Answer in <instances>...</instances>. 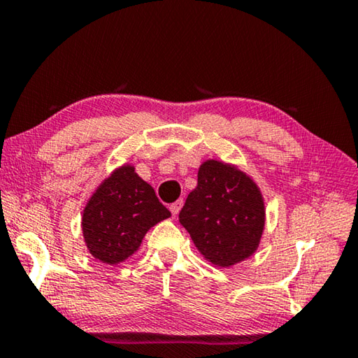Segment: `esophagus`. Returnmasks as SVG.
Wrapping results in <instances>:
<instances>
[{
	"mask_svg": "<svg viewBox=\"0 0 358 358\" xmlns=\"http://www.w3.org/2000/svg\"><path fill=\"white\" fill-rule=\"evenodd\" d=\"M182 204H184L182 199H178V201H176V203H173L171 206H169V210H171L173 217H178L180 208H182Z\"/></svg>",
	"mask_w": 358,
	"mask_h": 358,
	"instance_id": "obj_1",
	"label": "esophagus"
}]
</instances>
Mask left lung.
<instances>
[{"instance_id": "obj_1", "label": "left lung", "mask_w": 358, "mask_h": 358, "mask_svg": "<svg viewBox=\"0 0 358 358\" xmlns=\"http://www.w3.org/2000/svg\"><path fill=\"white\" fill-rule=\"evenodd\" d=\"M179 222L206 259L231 267L252 256L264 229V199L252 178L228 163L208 160L187 196Z\"/></svg>"}]
</instances>
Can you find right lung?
Listing matches in <instances>:
<instances>
[{"label": "right lung", "mask_w": 358, "mask_h": 358, "mask_svg": "<svg viewBox=\"0 0 358 358\" xmlns=\"http://www.w3.org/2000/svg\"><path fill=\"white\" fill-rule=\"evenodd\" d=\"M171 217L152 187L124 165L90 198L81 218L86 247L94 258L115 266L134 255L148 231Z\"/></svg>", "instance_id": "obj_1"}]
</instances>
